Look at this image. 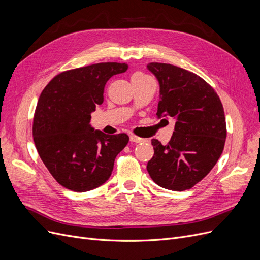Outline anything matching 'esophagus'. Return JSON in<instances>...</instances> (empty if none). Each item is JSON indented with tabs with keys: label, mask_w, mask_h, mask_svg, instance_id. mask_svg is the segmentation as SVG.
I'll list each match as a JSON object with an SVG mask.
<instances>
[{
	"label": "esophagus",
	"mask_w": 260,
	"mask_h": 260,
	"mask_svg": "<svg viewBox=\"0 0 260 260\" xmlns=\"http://www.w3.org/2000/svg\"><path fill=\"white\" fill-rule=\"evenodd\" d=\"M130 142H133V143H141V142H143V139L137 137V135L131 134V135H130Z\"/></svg>",
	"instance_id": "34e87169"
}]
</instances>
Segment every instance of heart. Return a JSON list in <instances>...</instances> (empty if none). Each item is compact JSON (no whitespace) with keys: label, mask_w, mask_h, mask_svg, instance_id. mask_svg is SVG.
<instances>
[{"label":"heart","mask_w":260,"mask_h":260,"mask_svg":"<svg viewBox=\"0 0 260 260\" xmlns=\"http://www.w3.org/2000/svg\"><path fill=\"white\" fill-rule=\"evenodd\" d=\"M145 76H146L145 74H143V73H141V72H137V73L133 74L132 77H145Z\"/></svg>","instance_id":"heart-1"}]
</instances>
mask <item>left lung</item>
Wrapping results in <instances>:
<instances>
[{
	"mask_svg": "<svg viewBox=\"0 0 260 260\" xmlns=\"http://www.w3.org/2000/svg\"><path fill=\"white\" fill-rule=\"evenodd\" d=\"M159 84L157 117L176 120L170 141L152 140L148 174L158 186L183 191L200 182L218 162L226 139L223 106L215 90L196 74L167 63L147 66Z\"/></svg>",
	"mask_w": 260,
	"mask_h": 260,
	"instance_id": "left-lung-1",
	"label": "left lung"
}]
</instances>
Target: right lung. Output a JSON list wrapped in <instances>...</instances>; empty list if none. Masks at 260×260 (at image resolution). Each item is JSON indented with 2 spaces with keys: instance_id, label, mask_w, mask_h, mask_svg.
Wrapping results in <instances>:
<instances>
[{
  "instance_id": "obj_1",
  "label": "right lung",
  "mask_w": 260,
  "mask_h": 260,
  "mask_svg": "<svg viewBox=\"0 0 260 260\" xmlns=\"http://www.w3.org/2000/svg\"><path fill=\"white\" fill-rule=\"evenodd\" d=\"M127 70L126 63L105 62L66 71L42 91L34 116V142L42 162L63 187L92 190L112 174L115 157L129 137L95 130L90 120L104 103L107 81Z\"/></svg>"
}]
</instances>
